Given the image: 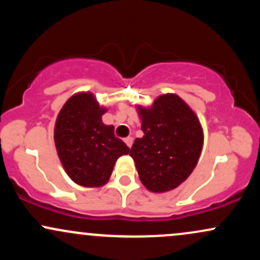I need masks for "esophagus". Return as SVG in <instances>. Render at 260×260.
<instances>
[{
	"instance_id": "1",
	"label": "esophagus",
	"mask_w": 260,
	"mask_h": 260,
	"mask_svg": "<svg viewBox=\"0 0 260 260\" xmlns=\"http://www.w3.org/2000/svg\"><path fill=\"white\" fill-rule=\"evenodd\" d=\"M124 143H126L128 148H131V147H132V144H133V138H132V137H127V138H124Z\"/></svg>"
}]
</instances>
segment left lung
Wrapping results in <instances>:
<instances>
[{
    "label": "left lung",
    "instance_id": "1",
    "mask_svg": "<svg viewBox=\"0 0 260 260\" xmlns=\"http://www.w3.org/2000/svg\"><path fill=\"white\" fill-rule=\"evenodd\" d=\"M143 138L129 155L142 183L151 192H168L192 174L203 147V131L194 112L180 96L161 95L151 109L138 107Z\"/></svg>",
    "mask_w": 260,
    "mask_h": 260
}]
</instances>
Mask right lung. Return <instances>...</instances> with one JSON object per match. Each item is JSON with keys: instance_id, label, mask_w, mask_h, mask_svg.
Listing matches in <instances>:
<instances>
[{"instance_id": "right-lung-1", "label": "right lung", "mask_w": 260, "mask_h": 260, "mask_svg": "<svg viewBox=\"0 0 260 260\" xmlns=\"http://www.w3.org/2000/svg\"><path fill=\"white\" fill-rule=\"evenodd\" d=\"M106 112L91 94L71 98L58 113L55 144L62 165L76 183L84 187L105 184L116 160L129 148L115 136L113 126L101 122Z\"/></svg>"}]
</instances>
